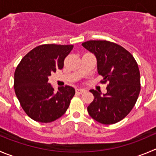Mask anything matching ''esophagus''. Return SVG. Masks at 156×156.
Returning <instances> with one entry per match:
<instances>
[{
  "label": "esophagus",
  "instance_id": "esophagus-1",
  "mask_svg": "<svg viewBox=\"0 0 156 156\" xmlns=\"http://www.w3.org/2000/svg\"><path fill=\"white\" fill-rule=\"evenodd\" d=\"M84 92H85V90H83V89H76V93H78V94H82V93H83Z\"/></svg>",
  "mask_w": 156,
  "mask_h": 156
}]
</instances>
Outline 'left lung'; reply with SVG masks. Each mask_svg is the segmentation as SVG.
I'll use <instances>...</instances> for the list:
<instances>
[{
	"label": "left lung",
	"mask_w": 156,
	"mask_h": 156,
	"mask_svg": "<svg viewBox=\"0 0 156 156\" xmlns=\"http://www.w3.org/2000/svg\"><path fill=\"white\" fill-rule=\"evenodd\" d=\"M83 47L95 55L97 71L109 82L107 92L90 90L94 96L89 115L102 124L116 123L130 112L140 92V73L133 55L121 46L106 41H89Z\"/></svg>",
	"instance_id": "1"
}]
</instances>
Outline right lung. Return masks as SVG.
<instances>
[{"mask_svg":"<svg viewBox=\"0 0 156 156\" xmlns=\"http://www.w3.org/2000/svg\"><path fill=\"white\" fill-rule=\"evenodd\" d=\"M73 45L44 44L25 55L14 73L16 96L27 115L40 122H51L66 112L75 94L73 87L48 83L51 73L63 67Z\"/></svg>","mask_w":156,"mask_h":156,"instance_id":"obj_1","label":"right lung"}]
</instances>
